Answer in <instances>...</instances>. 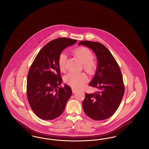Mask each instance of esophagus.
<instances>
[{
	"mask_svg": "<svg viewBox=\"0 0 149 149\" xmlns=\"http://www.w3.org/2000/svg\"><path fill=\"white\" fill-rule=\"evenodd\" d=\"M72 93H75L78 92V90L74 88H72Z\"/></svg>",
	"mask_w": 149,
	"mask_h": 149,
	"instance_id": "esophagus-1",
	"label": "esophagus"
}]
</instances>
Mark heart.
I'll return each mask as SVG.
<instances>
[{
  "mask_svg": "<svg viewBox=\"0 0 149 149\" xmlns=\"http://www.w3.org/2000/svg\"><path fill=\"white\" fill-rule=\"evenodd\" d=\"M73 53L83 63V69L90 74H93L97 68V63L93 58V55L92 51L88 48L80 47L73 51ZM67 56L66 54L61 52L58 58V65L60 70L62 72L65 71V64ZM88 78L84 72L81 73H69L65 78V81L71 85L72 87L79 89L83 87L87 82Z\"/></svg>",
  "mask_w": 149,
  "mask_h": 149,
  "instance_id": "obj_1",
  "label": "heart"
}]
</instances>
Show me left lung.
Returning a JSON list of instances; mask_svg holds the SVG:
<instances>
[{
    "instance_id": "left-lung-1",
    "label": "left lung",
    "mask_w": 149,
    "mask_h": 149,
    "mask_svg": "<svg viewBox=\"0 0 149 149\" xmlns=\"http://www.w3.org/2000/svg\"><path fill=\"white\" fill-rule=\"evenodd\" d=\"M80 45L91 49L98 61L96 73L89 85L98 88V91L85 93L83 109L94 120H106L117 110L124 95L120 68L111 52L102 43L83 41L79 43L78 45Z\"/></svg>"
}]
</instances>
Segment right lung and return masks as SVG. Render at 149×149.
<instances>
[{
	"instance_id": "add662e5",
	"label": "right lung",
	"mask_w": 149,
	"mask_h": 149,
	"mask_svg": "<svg viewBox=\"0 0 149 149\" xmlns=\"http://www.w3.org/2000/svg\"><path fill=\"white\" fill-rule=\"evenodd\" d=\"M68 38H58L39 51L27 76V95L33 112L43 120H52L63 113L72 94L70 86L61 87L62 78L58 65L60 54L77 42Z\"/></svg>"
}]
</instances>
